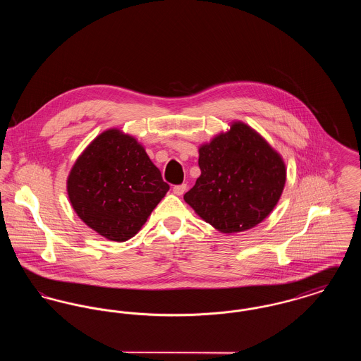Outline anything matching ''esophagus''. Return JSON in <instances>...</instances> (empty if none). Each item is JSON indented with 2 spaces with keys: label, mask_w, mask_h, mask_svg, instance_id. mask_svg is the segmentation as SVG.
Returning a JSON list of instances; mask_svg holds the SVG:
<instances>
[{
  "label": "esophagus",
  "mask_w": 361,
  "mask_h": 361,
  "mask_svg": "<svg viewBox=\"0 0 361 361\" xmlns=\"http://www.w3.org/2000/svg\"><path fill=\"white\" fill-rule=\"evenodd\" d=\"M185 190H187V184H181V185H174V187H173V192H174V195H177V196L184 195Z\"/></svg>",
  "instance_id": "esophagus-1"
}]
</instances>
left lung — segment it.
Instances as JSON below:
<instances>
[{"label": "left lung", "mask_w": 361, "mask_h": 361, "mask_svg": "<svg viewBox=\"0 0 361 361\" xmlns=\"http://www.w3.org/2000/svg\"><path fill=\"white\" fill-rule=\"evenodd\" d=\"M202 174L184 200L207 224L224 234L261 224L286 185L281 155L242 121L199 147Z\"/></svg>", "instance_id": "8db88e82"}]
</instances>
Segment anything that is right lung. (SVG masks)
Instances as JSON below:
<instances>
[{
	"label": "right lung",
	"mask_w": 361,
	"mask_h": 361,
	"mask_svg": "<svg viewBox=\"0 0 361 361\" xmlns=\"http://www.w3.org/2000/svg\"><path fill=\"white\" fill-rule=\"evenodd\" d=\"M169 190L137 139L119 128L94 137L74 162L68 196L75 214L104 238H133Z\"/></svg>",
	"instance_id": "add662e5"
}]
</instances>
